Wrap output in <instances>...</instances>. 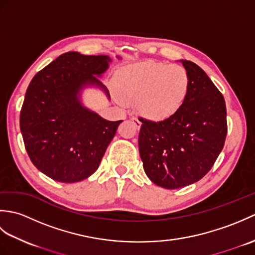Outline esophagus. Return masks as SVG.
Returning a JSON list of instances; mask_svg holds the SVG:
<instances>
[{"mask_svg":"<svg viewBox=\"0 0 255 255\" xmlns=\"http://www.w3.org/2000/svg\"><path fill=\"white\" fill-rule=\"evenodd\" d=\"M130 119L132 121V123H133L134 126H136L137 128H139L140 126H141V123H140V121H139V119H138L137 117H131Z\"/></svg>","mask_w":255,"mask_h":255,"instance_id":"1","label":"esophagus"}]
</instances>
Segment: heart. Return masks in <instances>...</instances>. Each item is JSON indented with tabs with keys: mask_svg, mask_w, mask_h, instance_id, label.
<instances>
[{
	"mask_svg": "<svg viewBox=\"0 0 255 255\" xmlns=\"http://www.w3.org/2000/svg\"><path fill=\"white\" fill-rule=\"evenodd\" d=\"M189 75L178 64L147 61L124 68L116 73L115 85L121 104L137 102L138 112L150 121L174 116L185 103Z\"/></svg>",
	"mask_w": 255,
	"mask_h": 255,
	"instance_id": "b5f03b06",
	"label": "heart"
}]
</instances>
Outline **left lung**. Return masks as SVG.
<instances>
[{"label": "left lung", "instance_id": "obj_1", "mask_svg": "<svg viewBox=\"0 0 255 255\" xmlns=\"http://www.w3.org/2000/svg\"><path fill=\"white\" fill-rule=\"evenodd\" d=\"M182 63L191 83L181 110L158 123L139 117L144 172L167 189L187 186L207 174L224 148L228 129L223 94L196 63Z\"/></svg>", "mask_w": 255, "mask_h": 255}]
</instances>
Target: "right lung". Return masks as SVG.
Wrapping results in <instances>:
<instances>
[{"mask_svg":"<svg viewBox=\"0 0 255 255\" xmlns=\"http://www.w3.org/2000/svg\"><path fill=\"white\" fill-rule=\"evenodd\" d=\"M110 57L70 51L38 72L27 88L19 126L30 161L52 180L74 183L97 170L123 121L108 122L81 105L79 91L99 85Z\"/></svg>","mask_w":255,"mask_h":255,"instance_id":"add662e5","label":"right lung"}]
</instances>
